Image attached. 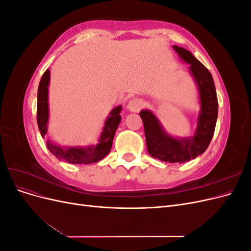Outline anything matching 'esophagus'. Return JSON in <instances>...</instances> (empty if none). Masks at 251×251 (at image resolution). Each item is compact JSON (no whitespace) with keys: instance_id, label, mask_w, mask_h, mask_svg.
<instances>
[{"instance_id":"1","label":"esophagus","mask_w":251,"mask_h":251,"mask_svg":"<svg viewBox=\"0 0 251 251\" xmlns=\"http://www.w3.org/2000/svg\"><path fill=\"white\" fill-rule=\"evenodd\" d=\"M142 104H143V102L140 98H133V100H131L127 102L126 108L130 112L136 113V112H139L141 110Z\"/></svg>"}]
</instances>
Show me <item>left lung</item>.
I'll return each mask as SVG.
<instances>
[{
	"label": "left lung",
	"mask_w": 251,
	"mask_h": 251,
	"mask_svg": "<svg viewBox=\"0 0 251 251\" xmlns=\"http://www.w3.org/2000/svg\"><path fill=\"white\" fill-rule=\"evenodd\" d=\"M179 57L189 64L198 89L200 112L197 119L196 133L189 137H174L164 130L155 114L144 109L140 111L149 154L164 162L183 163L203 154L208 148L215 133L218 118V98L210 72L188 50L173 46Z\"/></svg>",
	"instance_id": "8db88e82"
}]
</instances>
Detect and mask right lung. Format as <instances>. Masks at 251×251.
<instances>
[{
    "instance_id": "add662e5",
    "label": "right lung",
    "mask_w": 251,
    "mask_h": 251,
    "mask_svg": "<svg viewBox=\"0 0 251 251\" xmlns=\"http://www.w3.org/2000/svg\"><path fill=\"white\" fill-rule=\"evenodd\" d=\"M49 82H50V71L47 69L43 74L40 81L39 89H37V126L41 132L42 137L48 131V120H49ZM121 105L115 107L110 112V115L105 118L104 126L102 127L101 134L98 139L97 144L87 147H62L59 144L52 142L50 139L47 140V148L59 160L69 162L72 164H90L101 160L109 154L111 151L112 143L115 132L120 124L121 116L119 113L121 111Z\"/></svg>"
}]
</instances>
